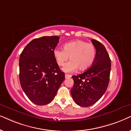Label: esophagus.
I'll return each mask as SVG.
<instances>
[{
    "instance_id": "1",
    "label": "esophagus",
    "mask_w": 131,
    "mask_h": 131,
    "mask_svg": "<svg viewBox=\"0 0 131 131\" xmlns=\"http://www.w3.org/2000/svg\"><path fill=\"white\" fill-rule=\"evenodd\" d=\"M71 75L70 74H65V78H69L71 77Z\"/></svg>"
}]
</instances>
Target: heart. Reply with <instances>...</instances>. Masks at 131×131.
Listing matches in <instances>:
<instances>
[{"mask_svg":"<svg viewBox=\"0 0 131 131\" xmlns=\"http://www.w3.org/2000/svg\"><path fill=\"white\" fill-rule=\"evenodd\" d=\"M96 50L93 44L86 41L77 40L66 43L63 49L56 47L53 50V55L58 65H63L69 58L71 60L63 68V71L72 72L78 68L80 70L88 69L93 63L95 57Z\"/></svg>","mask_w":131,"mask_h":131,"instance_id":"obj_1","label":"heart"}]
</instances>
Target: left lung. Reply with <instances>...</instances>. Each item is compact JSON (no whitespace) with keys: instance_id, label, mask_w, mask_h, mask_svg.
Instances as JSON below:
<instances>
[{"instance_id":"left-lung-1","label":"left lung","mask_w":131,"mask_h":131,"mask_svg":"<svg viewBox=\"0 0 131 131\" xmlns=\"http://www.w3.org/2000/svg\"><path fill=\"white\" fill-rule=\"evenodd\" d=\"M91 41L96 50L93 63L86 72L72 76L74 83L71 90L75 103L83 107L92 105L103 96L110 75L111 60L105 47L96 40Z\"/></svg>"}]
</instances>
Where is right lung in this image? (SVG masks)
Here are the masks:
<instances>
[{
    "instance_id": "1",
    "label": "right lung",
    "mask_w": 131,
    "mask_h": 131,
    "mask_svg": "<svg viewBox=\"0 0 131 131\" xmlns=\"http://www.w3.org/2000/svg\"><path fill=\"white\" fill-rule=\"evenodd\" d=\"M60 38L42 36L33 39L21 53L20 84L26 96L38 105L49 104L64 80L53 55Z\"/></svg>"
}]
</instances>
